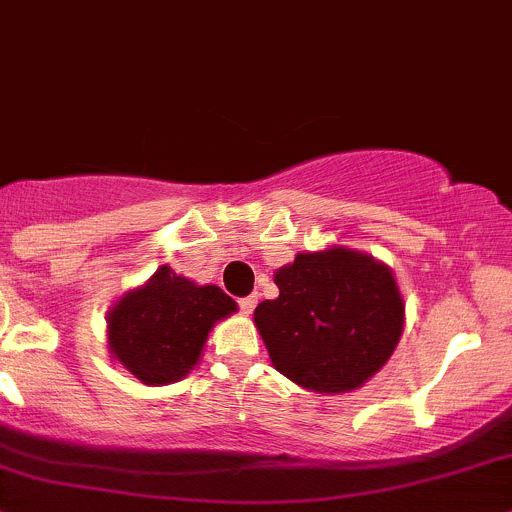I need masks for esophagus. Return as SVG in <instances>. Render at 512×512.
<instances>
[{
    "label": "esophagus",
    "instance_id": "obj_1",
    "mask_svg": "<svg viewBox=\"0 0 512 512\" xmlns=\"http://www.w3.org/2000/svg\"><path fill=\"white\" fill-rule=\"evenodd\" d=\"M237 304H240L242 314H250L252 309H255V304H257V294H250V297H242V299H237Z\"/></svg>",
    "mask_w": 512,
    "mask_h": 512
}]
</instances>
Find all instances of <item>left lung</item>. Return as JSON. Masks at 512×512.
Segmentation results:
<instances>
[{"mask_svg": "<svg viewBox=\"0 0 512 512\" xmlns=\"http://www.w3.org/2000/svg\"><path fill=\"white\" fill-rule=\"evenodd\" d=\"M280 297L255 309L272 366L314 394H349L389 361L406 304L384 262L344 245L297 252L275 272Z\"/></svg>", "mask_w": 512, "mask_h": 512, "instance_id": "obj_1", "label": "left lung"}]
</instances>
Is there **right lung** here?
Returning a JSON list of instances; mask_svg holds the SVG:
<instances>
[{"label":"right lung","mask_w":512,"mask_h":512,"mask_svg":"<svg viewBox=\"0 0 512 512\" xmlns=\"http://www.w3.org/2000/svg\"><path fill=\"white\" fill-rule=\"evenodd\" d=\"M235 312L237 302L218 285H198L163 265L108 309V354L141 384H173L195 369L215 324Z\"/></svg>","instance_id":"right-lung-1"}]
</instances>
